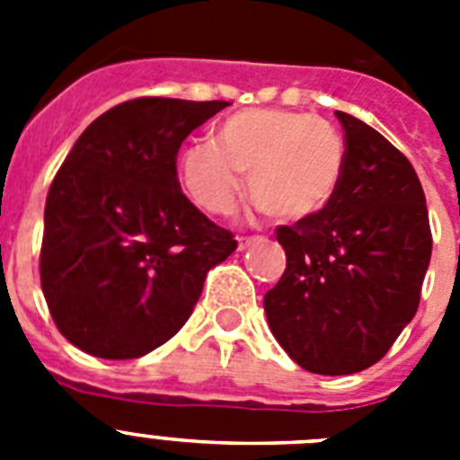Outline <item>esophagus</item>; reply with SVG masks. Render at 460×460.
<instances>
[{"instance_id": "obj_1", "label": "esophagus", "mask_w": 460, "mask_h": 460, "mask_svg": "<svg viewBox=\"0 0 460 460\" xmlns=\"http://www.w3.org/2000/svg\"><path fill=\"white\" fill-rule=\"evenodd\" d=\"M262 237H237V249L239 251H246L249 246H253V243H258Z\"/></svg>"}]
</instances>
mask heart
Here are the masks:
<instances>
[{
    "label": "heart",
    "mask_w": 460,
    "mask_h": 460,
    "mask_svg": "<svg viewBox=\"0 0 460 460\" xmlns=\"http://www.w3.org/2000/svg\"><path fill=\"white\" fill-rule=\"evenodd\" d=\"M345 140L308 112L249 108L218 126V142L195 140L181 152V181L202 209L227 214L249 172V195L262 214L299 223L327 209L345 172Z\"/></svg>",
    "instance_id": "b5f03b06"
}]
</instances>
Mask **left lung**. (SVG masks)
I'll use <instances>...</instances> for the list:
<instances>
[{
    "mask_svg": "<svg viewBox=\"0 0 460 460\" xmlns=\"http://www.w3.org/2000/svg\"><path fill=\"white\" fill-rule=\"evenodd\" d=\"M345 172L332 205L276 227L286 271L265 295L271 334L302 368L348 376L373 367L414 318L429 270L420 177L385 136L336 110Z\"/></svg>",
    "mask_w": 460,
    "mask_h": 460,
    "instance_id": "left-lung-1",
    "label": "left lung"
}]
</instances>
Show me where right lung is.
<instances>
[{
  "label": "right lung",
  "mask_w": 460,
  "mask_h": 460,
  "mask_svg": "<svg viewBox=\"0 0 460 460\" xmlns=\"http://www.w3.org/2000/svg\"><path fill=\"white\" fill-rule=\"evenodd\" d=\"M227 101L142 96L75 140L46 200L40 288L57 329L103 359H136L172 339L211 267L237 249L181 193L177 154Z\"/></svg>",
  "instance_id": "add662e5"
}]
</instances>
